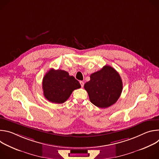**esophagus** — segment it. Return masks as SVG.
<instances>
[{
  "label": "esophagus",
  "mask_w": 159,
  "mask_h": 159,
  "mask_svg": "<svg viewBox=\"0 0 159 159\" xmlns=\"http://www.w3.org/2000/svg\"><path fill=\"white\" fill-rule=\"evenodd\" d=\"M80 84L81 87H84V82H82V81H80Z\"/></svg>",
  "instance_id": "esophagus-1"
}]
</instances>
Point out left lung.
<instances>
[{
    "mask_svg": "<svg viewBox=\"0 0 159 159\" xmlns=\"http://www.w3.org/2000/svg\"><path fill=\"white\" fill-rule=\"evenodd\" d=\"M90 80L85 84L84 89L93 104L106 108L118 101L123 90V82L115 69L105 65L101 70L90 75Z\"/></svg>",
    "mask_w": 159,
    "mask_h": 159,
    "instance_id": "8db88e82",
    "label": "left lung"
}]
</instances>
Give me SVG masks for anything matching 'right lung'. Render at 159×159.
Wrapping results in <instances>:
<instances>
[{"label":"right lung","mask_w":159,"mask_h":159,"mask_svg":"<svg viewBox=\"0 0 159 159\" xmlns=\"http://www.w3.org/2000/svg\"><path fill=\"white\" fill-rule=\"evenodd\" d=\"M42 85L44 98L57 104L65 102L74 90L81 87L79 82L67 72L53 69L45 74Z\"/></svg>","instance_id":"1"}]
</instances>
